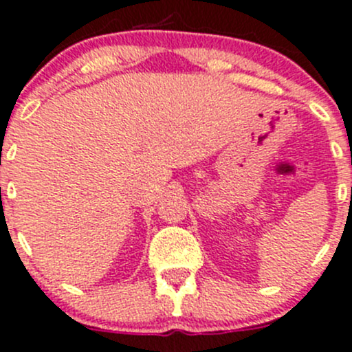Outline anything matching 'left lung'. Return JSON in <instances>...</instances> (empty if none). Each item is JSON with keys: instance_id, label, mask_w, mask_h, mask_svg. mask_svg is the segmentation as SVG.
<instances>
[{"instance_id": "1", "label": "left lung", "mask_w": 352, "mask_h": 352, "mask_svg": "<svg viewBox=\"0 0 352 352\" xmlns=\"http://www.w3.org/2000/svg\"><path fill=\"white\" fill-rule=\"evenodd\" d=\"M351 196H352V189H351Z\"/></svg>"}]
</instances>
